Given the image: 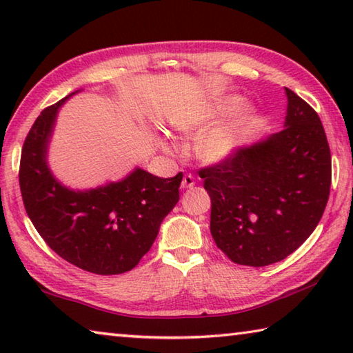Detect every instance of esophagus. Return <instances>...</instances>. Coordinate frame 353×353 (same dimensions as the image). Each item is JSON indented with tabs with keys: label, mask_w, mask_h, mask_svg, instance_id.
<instances>
[{
	"label": "esophagus",
	"mask_w": 353,
	"mask_h": 353,
	"mask_svg": "<svg viewBox=\"0 0 353 353\" xmlns=\"http://www.w3.org/2000/svg\"><path fill=\"white\" fill-rule=\"evenodd\" d=\"M194 177L191 174H185L182 179V188L183 190H188V188H193L194 187Z\"/></svg>",
	"instance_id": "esophagus-1"
}]
</instances>
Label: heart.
Masks as SVG:
<instances>
[{
    "label": "heart",
    "instance_id": "1",
    "mask_svg": "<svg viewBox=\"0 0 353 353\" xmlns=\"http://www.w3.org/2000/svg\"><path fill=\"white\" fill-rule=\"evenodd\" d=\"M259 124L256 107L243 103L238 94L205 101L176 124L185 137L196 139L194 155L207 165L229 162L241 151ZM171 151L168 143H162Z\"/></svg>",
    "mask_w": 353,
    "mask_h": 353
}]
</instances>
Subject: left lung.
<instances>
[{"label":"left lung","mask_w":353,"mask_h":353,"mask_svg":"<svg viewBox=\"0 0 353 353\" xmlns=\"http://www.w3.org/2000/svg\"><path fill=\"white\" fill-rule=\"evenodd\" d=\"M285 94L280 132L199 171L212 199L213 240L238 265L286 259L313 234L328 201L332 157L324 128L305 101L286 87Z\"/></svg>","instance_id":"8db88e82"}]
</instances>
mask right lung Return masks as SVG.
<instances>
[{"mask_svg":"<svg viewBox=\"0 0 353 353\" xmlns=\"http://www.w3.org/2000/svg\"><path fill=\"white\" fill-rule=\"evenodd\" d=\"M81 90L35 119L21 151L20 188L29 219L57 255L101 276L130 271L159 235L179 202L182 172L162 179L137 166L118 182L70 188L52 174L48 151L59 109Z\"/></svg>","mask_w":353,"mask_h":353,"instance_id":"obj_1","label":"right lung"}]
</instances>
